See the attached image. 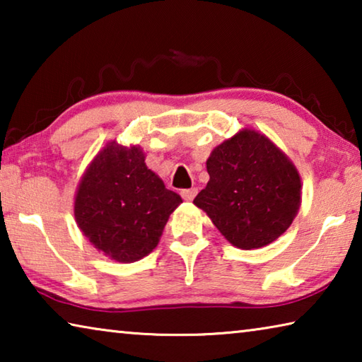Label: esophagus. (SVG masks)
<instances>
[{"label":"esophagus","instance_id":"1","mask_svg":"<svg viewBox=\"0 0 362 362\" xmlns=\"http://www.w3.org/2000/svg\"><path fill=\"white\" fill-rule=\"evenodd\" d=\"M196 194H198V189H196V188L182 189V198L185 199V201H192Z\"/></svg>","mask_w":362,"mask_h":362}]
</instances>
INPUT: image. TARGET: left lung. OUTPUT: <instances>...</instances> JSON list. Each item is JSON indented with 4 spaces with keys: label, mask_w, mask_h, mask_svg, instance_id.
Masks as SVG:
<instances>
[{
    "label": "left lung",
    "mask_w": 362,
    "mask_h": 362,
    "mask_svg": "<svg viewBox=\"0 0 362 362\" xmlns=\"http://www.w3.org/2000/svg\"><path fill=\"white\" fill-rule=\"evenodd\" d=\"M209 182L193 203L240 249H259L289 228L300 206V177L276 145L241 131L214 148Z\"/></svg>",
    "instance_id": "obj_1"
}]
</instances>
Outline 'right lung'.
<instances>
[{
  "label": "right lung",
  "mask_w": 362,
  "mask_h": 362,
  "mask_svg": "<svg viewBox=\"0 0 362 362\" xmlns=\"http://www.w3.org/2000/svg\"><path fill=\"white\" fill-rule=\"evenodd\" d=\"M177 193L145 166L139 146H105L83 175L75 218L83 235L110 259L131 263L156 247Z\"/></svg>",
  "instance_id": "right-lung-1"
}]
</instances>
